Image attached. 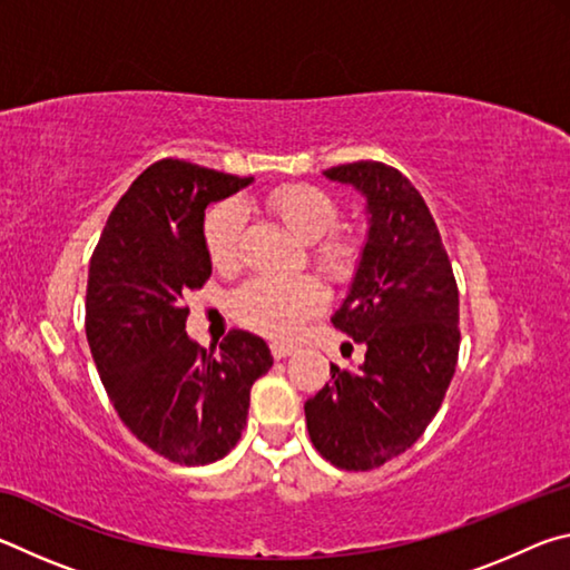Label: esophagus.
<instances>
[{
    "mask_svg": "<svg viewBox=\"0 0 570 570\" xmlns=\"http://www.w3.org/2000/svg\"><path fill=\"white\" fill-rule=\"evenodd\" d=\"M272 354L276 356V360H286V356L294 354V346L292 344H272Z\"/></svg>",
    "mask_w": 570,
    "mask_h": 570,
    "instance_id": "esophagus-1",
    "label": "esophagus"
}]
</instances>
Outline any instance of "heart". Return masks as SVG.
Instances as JSON below:
<instances>
[{"mask_svg":"<svg viewBox=\"0 0 570 570\" xmlns=\"http://www.w3.org/2000/svg\"><path fill=\"white\" fill-rule=\"evenodd\" d=\"M266 210L292 234L308 244L320 272L332 282H344L354 274L356 240L334 234L340 208L312 186H282L266 196ZM244 208L234 200L220 204L206 218V248L210 262L228 268L238 262ZM324 306V288L312 276H262L240 286L234 296V312L240 324L272 340L292 336L308 316Z\"/></svg>","mask_w":570,"mask_h":570,"instance_id":"b5f03b06","label":"heart"}]
</instances>
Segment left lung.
Masks as SVG:
<instances>
[{
  "instance_id": "8db88e82",
  "label": "left lung",
  "mask_w": 570,
  "mask_h": 570,
  "mask_svg": "<svg viewBox=\"0 0 570 570\" xmlns=\"http://www.w3.org/2000/svg\"><path fill=\"white\" fill-rule=\"evenodd\" d=\"M366 200V238L332 322L366 346L356 370L306 400L314 448L342 470H374L402 455L435 417L455 374L460 302L440 230L417 188L384 163L324 170Z\"/></svg>"
}]
</instances>
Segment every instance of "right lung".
Instances as JSON below:
<instances>
[{"mask_svg":"<svg viewBox=\"0 0 570 570\" xmlns=\"http://www.w3.org/2000/svg\"><path fill=\"white\" fill-rule=\"evenodd\" d=\"M250 178L158 160L132 180L90 258L85 332L120 420L178 465H208L246 428L250 384L272 370L262 336L234 330L204 350L186 332L183 296L210 276L208 204Z\"/></svg>","mask_w":570,"mask_h":570,"instance_id":"obj_1","label":"right lung"}]
</instances>
